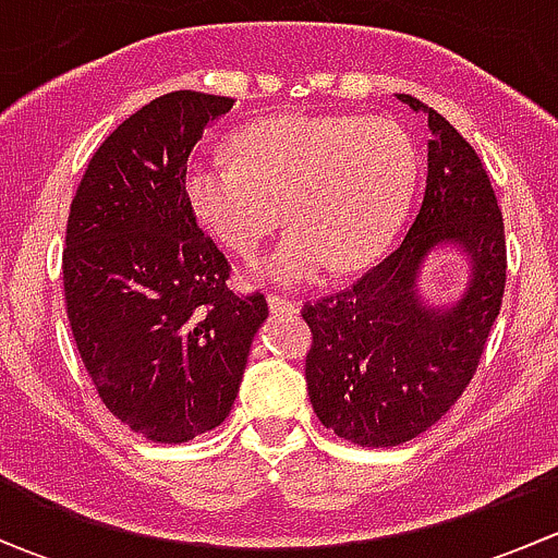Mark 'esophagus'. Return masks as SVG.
<instances>
[{
    "instance_id": "34e87169",
    "label": "esophagus",
    "mask_w": 558,
    "mask_h": 558,
    "mask_svg": "<svg viewBox=\"0 0 558 558\" xmlns=\"http://www.w3.org/2000/svg\"><path fill=\"white\" fill-rule=\"evenodd\" d=\"M267 305L272 313H300V305H296V302H289L286 296H278V294H269Z\"/></svg>"
}]
</instances>
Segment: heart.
Wrapping results in <instances>:
<instances>
[{
	"mask_svg": "<svg viewBox=\"0 0 558 558\" xmlns=\"http://www.w3.org/2000/svg\"><path fill=\"white\" fill-rule=\"evenodd\" d=\"M413 183V143L378 116L267 118L234 137V159L205 156L185 170L191 207L232 251L247 256L280 218L291 223L251 269L283 289L318 283L331 264L351 272L378 258Z\"/></svg>",
	"mask_w": 558,
	"mask_h": 558,
	"instance_id": "heart-1",
	"label": "heart"
}]
</instances>
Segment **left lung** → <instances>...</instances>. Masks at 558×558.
Instances as JSON below:
<instances>
[{
  "mask_svg": "<svg viewBox=\"0 0 558 558\" xmlns=\"http://www.w3.org/2000/svg\"><path fill=\"white\" fill-rule=\"evenodd\" d=\"M426 185L402 243L356 286L305 307L313 331L305 378L326 429L362 448L413 440L442 418L481 362L505 294V227L475 148L429 105ZM468 262L462 291L432 303L420 278L432 252Z\"/></svg>",
  "mask_w": 558,
  "mask_h": 558,
  "instance_id": "8db88e82",
  "label": "left lung"
}]
</instances>
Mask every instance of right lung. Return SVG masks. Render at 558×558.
<instances>
[{
  "mask_svg": "<svg viewBox=\"0 0 558 558\" xmlns=\"http://www.w3.org/2000/svg\"><path fill=\"white\" fill-rule=\"evenodd\" d=\"M234 99L172 92L126 118L88 161L70 207L64 296L105 408L154 442H189L238 399L264 294L227 289L196 227L185 161Z\"/></svg>",
  "mask_w": 558,
  "mask_h": 558,
  "instance_id": "obj_1",
  "label": "right lung"
}]
</instances>
